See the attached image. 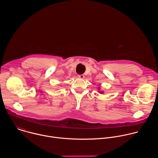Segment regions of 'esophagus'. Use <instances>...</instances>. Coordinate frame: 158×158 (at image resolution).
<instances>
[{
  "label": "esophagus",
  "instance_id": "obj_1",
  "mask_svg": "<svg viewBox=\"0 0 158 158\" xmlns=\"http://www.w3.org/2000/svg\"><path fill=\"white\" fill-rule=\"evenodd\" d=\"M77 76H78V77L80 78V79H83V78H84V75H83V74H79V75H78Z\"/></svg>",
  "mask_w": 158,
  "mask_h": 158
}]
</instances>
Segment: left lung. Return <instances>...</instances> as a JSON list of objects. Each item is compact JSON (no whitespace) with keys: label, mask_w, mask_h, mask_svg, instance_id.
Masks as SVG:
<instances>
[{"label":"left lung","mask_w":158,"mask_h":158,"mask_svg":"<svg viewBox=\"0 0 158 158\" xmlns=\"http://www.w3.org/2000/svg\"><path fill=\"white\" fill-rule=\"evenodd\" d=\"M99 93L100 94H103L104 92H103V91H99Z\"/></svg>","instance_id":"1"}]
</instances>
